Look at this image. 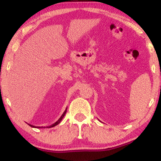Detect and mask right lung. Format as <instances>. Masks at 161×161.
I'll use <instances>...</instances> for the list:
<instances>
[{
	"label": "right lung",
	"mask_w": 161,
	"mask_h": 161,
	"mask_svg": "<svg viewBox=\"0 0 161 161\" xmlns=\"http://www.w3.org/2000/svg\"><path fill=\"white\" fill-rule=\"evenodd\" d=\"M66 110H67V108H66V110H65V111H64V114H63V115L61 116H60V119H58V120H57V122H56V123H53V125H50V126H47V127H49V128H51V127H53V126H55V125H58L59 124V123H60V121H61L62 120V119H63V118H64V116H65V114H66ZM30 125V126L31 127H33V128H41V127L40 126H35V125ZM42 127H43V126H42Z\"/></svg>",
	"instance_id": "1"
}]
</instances>
